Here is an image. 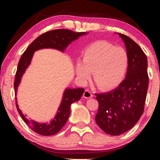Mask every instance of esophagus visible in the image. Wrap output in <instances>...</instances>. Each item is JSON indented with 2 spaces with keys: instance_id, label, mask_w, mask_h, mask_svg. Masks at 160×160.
Wrapping results in <instances>:
<instances>
[{
  "instance_id": "esophagus-1",
  "label": "esophagus",
  "mask_w": 160,
  "mask_h": 160,
  "mask_svg": "<svg viewBox=\"0 0 160 160\" xmlns=\"http://www.w3.org/2000/svg\"><path fill=\"white\" fill-rule=\"evenodd\" d=\"M93 97V94H92L90 90H85V92H84L83 93V97L84 98H86V99H90L91 98V97Z\"/></svg>"
}]
</instances>
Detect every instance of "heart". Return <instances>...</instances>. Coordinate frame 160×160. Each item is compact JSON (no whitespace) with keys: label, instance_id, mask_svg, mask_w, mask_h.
Returning <instances> with one entry per match:
<instances>
[{"label":"heart","instance_id":"heart-1","mask_svg":"<svg viewBox=\"0 0 160 160\" xmlns=\"http://www.w3.org/2000/svg\"><path fill=\"white\" fill-rule=\"evenodd\" d=\"M128 66V54L124 48L98 42L84 51L82 62L77 63L76 73L81 81L86 82L93 72L97 85L102 90H109L123 80Z\"/></svg>","mask_w":160,"mask_h":160}]
</instances>
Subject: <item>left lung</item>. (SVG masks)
<instances>
[{"label":"left lung","mask_w":160,"mask_h":160,"mask_svg":"<svg viewBox=\"0 0 160 160\" xmlns=\"http://www.w3.org/2000/svg\"><path fill=\"white\" fill-rule=\"evenodd\" d=\"M118 34L128 57L126 77L114 90L95 94L99 102L96 123L111 135L128 131L138 121L144 112L149 80L148 59L142 48L128 36Z\"/></svg>","instance_id":"1"}]
</instances>
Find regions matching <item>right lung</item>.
Masks as SVG:
<instances>
[{"label": "right lung", "mask_w": 160, "mask_h": 160, "mask_svg": "<svg viewBox=\"0 0 160 160\" xmlns=\"http://www.w3.org/2000/svg\"><path fill=\"white\" fill-rule=\"evenodd\" d=\"M85 34V32H75L69 29H59L45 32L34 40L22 55L18 63L14 82L15 94H16L17 92L18 87L19 83L20 82L21 78L25 72L26 68L30 63L35 51L42 49V48H51L63 51L68 45L70 44L72 41L77 39L80 36H82ZM84 90H85L83 88H67L64 92L63 99L58 109L57 114L49 123H38L37 121L28 120V118H26L25 116L22 113L21 111L19 109L17 99H15L16 107L22 120L28 124L32 131L36 132L38 134L46 135V136L53 135L60 131L66 123L70 112V105L72 103L80 100Z\"/></svg>", "instance_id": "1"}]
</instances>
